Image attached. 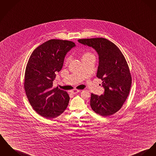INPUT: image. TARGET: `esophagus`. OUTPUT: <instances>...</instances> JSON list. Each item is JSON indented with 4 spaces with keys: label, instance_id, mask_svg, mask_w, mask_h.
<instances>
[{
    "label": "esophagus",
    "instance_id": "esophagus-1",
    "mask_svg": "<svg viewBox=\"0 0 156 156\" xmlns=\"http://www.w3.org/2000/svg\"><path fill=\"white\" fill-rule=\"evenodd\" d=\"M80 92L79 90H77V89H73L72 90H71V93H72L73 94H76L77 93H79Z\"/></svg>",
    "mask_w": 156,
    "mask_h": 156
}]
</instances>
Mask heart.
I'll return each instance as SVG.
<instances>
[{
  "label": "heart",
  "mask_w": 156,
  "mask_h": 156,
  "mask_svg": "<svg viewBox=\"0 0 156 156\" xmlns=\"http://www.w3.org/2000/svg\"><path fill=\"white\" fill-rule=\"evenodd\" d=\"M93 55V54H92V53H90V52H86L85 53H84V54L83 55V57H82V58L86 57H87V56H89V55ZM70 59H71L70 56L67 57L66 58V62H70Z\"/></svg>",
  "instance_id": "obj_1"
}]
</instances>
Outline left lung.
<instances>
[{
    "mask_svg": "<svg viewBox=\"0 0 156 156\" xmlns=\"http://www.w3.org/2000/svg\"><path fill=\"white\" fill-rule=\"evenodd\" d=\"M80 43L91 47L99 55L96 76L102 80L104 94H91L90 106L103 116L114 114L122 106L129 93L132 78L128 65L119 48L104 38L80 39Z\"/></svg>",
    "mask_w": 156,
    "mask_h": 156,
    "instance_id": "obj_1",
    "label": "left lung"
}]
</instances>
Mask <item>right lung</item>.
<instances>
[{"mask_svg":"<svg viewBox=\"0 0 156 156\" xmlns=\"http://www.w3.org/2000/svg\"><path fill=\"white\" fill-rule=\"evenodd\" d=\"M74 42L50 40L34 50L27 63L24 89L33 109L42 116L52 119L67 108L70 97L67 92L52 87L57 72L62 69L67 52Z\"/></svg>","mask_w":156,"mask_h":156,"instance_id":"obj_1","label":"right lung"}]
</instances>
